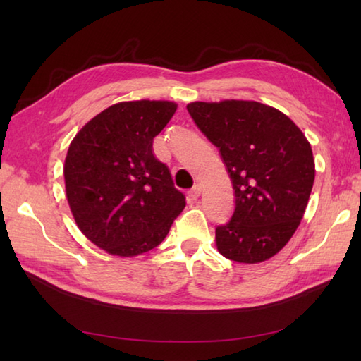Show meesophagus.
Here are the masks:
<instances>
[{"instance_id":"obj_1","label":"esophagus","mask_w":361,"mask_h":361,"mask_svg":"<svg viewBox=\"0 0 361 361\" xmlns=\"http://www.w3.org/2000/svg\"><path fill=\"white\" fill-rule=\"evenodd\" d=\"M200 192H202V188H200V185H194V188L189 190L188 195H189L190 198H192V200H195V198L200 197Z\"/></svg>"}]
</instances>
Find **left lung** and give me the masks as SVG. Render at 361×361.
Instances as JSON below:
<instances>
[{"mask_svg":"<svg viewBox=\"0 0 361 361\" xmlns=\"http://www.w3.org/2000/svg\"><path fill=\"white\" fill-rule=\"evenodd\" d=\"M188 111L224 159L235 195L216 228L221 256L257 264L279 252L301 224L315 180L309 141L286 114L255 101L192 102Z\"/></svg>","mask_w":361,"mask_h":361,"instance_id":"obj_1","label":"left lung"}]
</instances>
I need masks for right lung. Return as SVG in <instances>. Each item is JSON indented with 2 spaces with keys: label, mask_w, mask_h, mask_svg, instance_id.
Masks as SVG:
<instances>
[{
  "label": "right lung",
  "mask_w": 361,
  "mask_h": 361,
  "mask_svg": "<svg viewBox=\"0 0 361 361\" xmlns=\"http://www.w3.org/2000/svg\"><path fill=\"white\" fill-rule=\"evenodd\" d=\"M176 104L119 102L87 122L68 149L66 198L80 231L99 248L132 257L164 240L186 198L152 145Z\"/></svg>",
  "instance_id": "add662e5"
}]
</instances>
